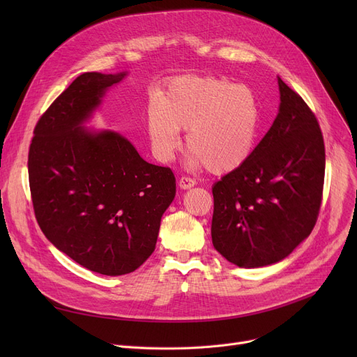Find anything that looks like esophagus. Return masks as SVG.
Listing matches in <instances>:
<instances>
[{"label":"esophagus","instance_id":"obj_1","mask_svg":"<svg viewBox=\"0 0 357 357\" xmlns=\"http://www.w3.org/2000/svg\"><path fill=\"white\" fill-rule=\"evenodd\" d=\"M178 185L181 186L182 190H190V188H192V186L195 185V181L192 178H190V176H181Z\"/></svg>","mask_w":357,"mask_h":357}]
</instances>
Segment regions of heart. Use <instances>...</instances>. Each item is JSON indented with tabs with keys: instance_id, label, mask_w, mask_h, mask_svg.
Wrapping results in <instances>:
<instances>
[{
	"instance_id": "1",
	"label": "heart",
	"mask_w": 357,
	"mask_h": 357,
	"mask_svg": "<svg viewBox=\"0 0 357 357\" xmlns=\"http://www.w3.org/2000/svg\"><path fill=\"white\" fill-rule=\"evenodd\" d=\"M153 153L171 160L186 128V146L197 165L213 174H229L255 152L260 128L256 93L226 78L179 77L169 81L162 97L153 96L146 109Z\"/></svg>"
}]
</instances>
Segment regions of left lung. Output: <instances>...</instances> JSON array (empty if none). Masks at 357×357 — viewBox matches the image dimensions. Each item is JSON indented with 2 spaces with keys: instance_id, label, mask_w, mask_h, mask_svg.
<instances>
[{
  "instance_id": "8db88e82",
  "label": "left lung",
  "mask_w": 357,
  "mask_h": 357,
  "mask_svg": "<svg viewBox=\"0 0 357 357\" xmlns=\"http://www.w3.org/2000/svg\"><path fill=\"white\" fill-rule=\"evenodd\" d=\"M279 112L241 167L213 186L215 250L238 268L285 259L312 231L320 213L326 149L320 124L282 79Z\"/></svg>"
}]
</instances>
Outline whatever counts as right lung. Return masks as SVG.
<instances>
[{"instance_id": "obj_1", "label": "right lung", "mask_w": 357, "mask_h": 357, "mask_svg": "<svg viewBox=\"0 0 357 357\" xmlns=\"http://www.w3.org/2000/svg\"><path fill=\"white\" fill-rule=\"evenodd\" d=\"M124 75H79L37 121L27 162L45 236L81 266L108 276L136 271L153 253L176 192L171 167L147 163L117 133L81 128Z\"/></svg>"}]
</instances>
